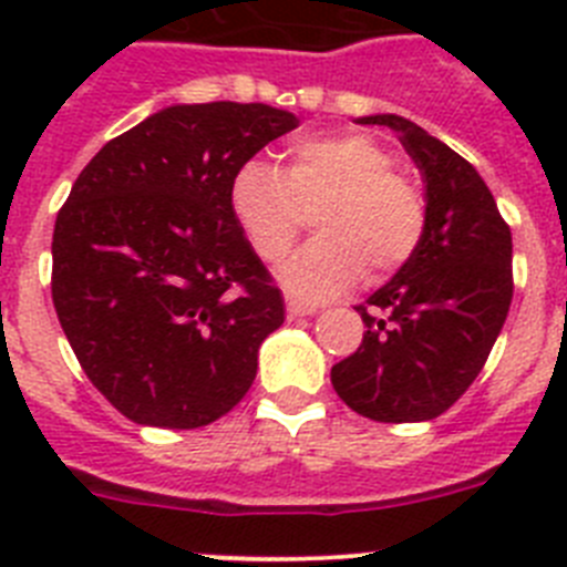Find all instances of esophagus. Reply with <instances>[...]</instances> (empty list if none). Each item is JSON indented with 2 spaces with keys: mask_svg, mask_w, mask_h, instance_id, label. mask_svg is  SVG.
I'll return each instance as SVG.
<instances>
[{
  "mask_svg": "<svg viewBox=\"0 0 567 567\" xmlns=\"http://www.w3.org/2000/svg\"><path fill=\"white\" fill-rule=\"evenodd\" d=\"M287 312H289V318H303V315L318 312V307H312V303H303V300L289 298L287 300Z\"/></svg>",
  "mask_w": 567,
  "mask_h": 567,
  "instance_id": "obj_1",
  "label": "esophagus"
}]
</instances>
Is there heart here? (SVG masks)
Wrapping results in <instances>:
<instances>
[{
    "label": "heart",
    "instance_id": "obj_1",
    "mask_svg": "<svg viewBox=\"0 0 567 567\" xmlns=\"http://www.w3.org/2000/svg\"><path fill=\"white\" fill-rule=\"evenodd\" d=\"M315 206L312 238L284 269L289 292L323 300L346 292L369 267L398 272L425 233L423 189L394 167V153L365 133L307 135L280 173L264 158L238 167L229 207L249 247L280 264Z\"/></svg>",
    "mask_w": 567,
    "mask_h": 567
}]
</instances>
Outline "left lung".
Segmentation results:
<instances>
[{"instance_id":"left-lung-1","label":"left lung","mask_w":567,"mask_h":567,"mask_svg":"<svg viewBox=\"0 0 567 567\" xmlns=\"http://www.w3.org/2000/svg\"><path fill=\"white\" fill-rule=\"evenodd\" d=\"M363 124L398 130L425 178V233L417 252L354 307L363 340L332 365L352 412L378 423L440 417L483 372L511 298V227L480 173L403 115Z\"/></svg>"}]
</instances>
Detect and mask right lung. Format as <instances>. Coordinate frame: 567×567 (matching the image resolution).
Here are the masks:
<instances>
[{
  "mask_svg": "<svg viewBox=\"0 0 567 567\" xmlns=\"http://www.w3.org/2000/svg\"><path fill=\"white\" fill-rule=\"evenodd\" d=\"M295 127L269 104H175L79 173L56 215L50 292L90 383L133 423L202 429L249 392L284 298L229 187Z\"/></svg>",
  "mask_w": 567,
  "mask_h": 567,
  "instance_id": "obj_1",
  "label": "right lung"
}]
</instances>
